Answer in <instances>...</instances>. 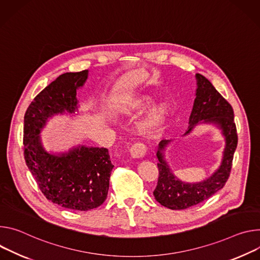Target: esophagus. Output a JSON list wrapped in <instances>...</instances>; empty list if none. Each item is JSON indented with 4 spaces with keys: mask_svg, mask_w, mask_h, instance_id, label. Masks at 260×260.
<instances>
[{
    "mask_svg": "<svg viewBox=\"0 0 260 260\" xmlns=\"http://www.w3.org/2000/svg\"><path fill=\"white\" fill-rule=\"evenodd\" d=\"M147 150H148V148L146 145H143V143H141V142H138V143L133 145L129 151L133 158H142L146 155Z\"/></svg>",
    "mask_w": 260,
    "mask_h": 260,
    "instance_id": "1",
    "label": "esophagus"
}]
</instances>
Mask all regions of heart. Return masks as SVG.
Returning a JSON list of instances; mask_svg holds the SVG:
<instances>
[{
	"mask_svg": "<svg viewBox=\"0 0 260 260\" xmlns=\"http://www.w3.org/2000/svg\"><path fill=\"white\" fill-rule=\"evenodd\" d=\"M154 100L151 96L140 95L136 96L129 101L120 104L118 109L123 115H134L137 114L153 104ZM168 107L166 104L161 103L156 105L142 121V128L145 130H154L159 127L167 117Z\"/></svg>",
	"mask_w": 260,
	"mask_h": 260,
	"instance_id": "heart-1",
	"label": "heart"
}]
</instances>
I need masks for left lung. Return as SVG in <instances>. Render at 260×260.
<instances>
[{"mask_svg":"<svg viewBox=\"0 0 260 260\" xmlns=\"http://www.w3.org/2000/svg\"><path fill=\"white\" fill-rule=\"evenodd\" d=\"M196 98L189 118V128L184 134H189L200 123L214 124L222 131L225 138V149L221 165L214 174L205 181L185 183L179 180L169 168L163 151L171 140H162L159 143L157 158L159 160V178L154 190L155 199L163 207L170 210H185L213 196L222 189L232 170L234 154L238 146L237 127L234 119V109L215 89L211 81L197 73ZM203 120V122H200Z\"/></svg>","mask_w":260,"mask_h":260,"instance_id":"obj_1","label":"left lung"}]
</instances>
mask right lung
I'll return each mask as SVG.
<instances>
[{"label": "right lung", "mask_w": 260, "mask_h": 260, "mask_svg": "<svg viewBox=\"0 0 260 260\" xmlns=\"http://www.w3.org/2000/svg\"><path fill=\"white\" fill-rule=\"evenodd\" d=\"M88 74L83 70L60 75L34 98L23 121L24 160L39 189L53 204L83 212L100 207L107 197L113 168L108 150L78 146L66 153L50 154L39 134L48 118L78 110L76 91Z\"/></svg>", "instance_id": "add662e5"}]
</instances>
